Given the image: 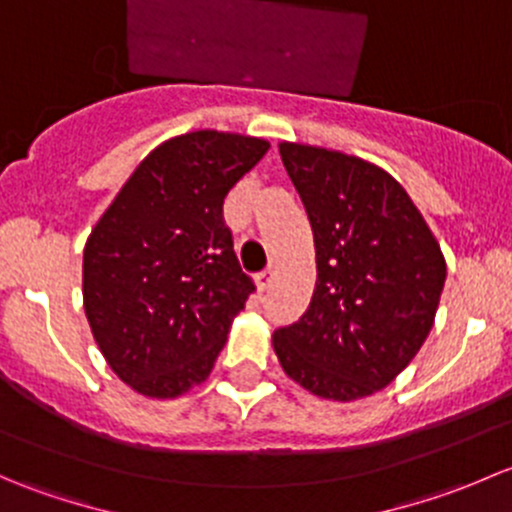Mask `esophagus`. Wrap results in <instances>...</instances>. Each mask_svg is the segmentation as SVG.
<instances>
[{
	"label": "esophagus",
	"instance_id": "1",
	"mask_svg": "<svg viewBox=\"0 0 512 512\" xmlns=\"http://www.w3.org/2000/svg\"><path fill=\"white\" fill-rule=\"evenodd\" d=\"M272 280H275V270H272V267H267L265 272H260V275H257V289H260V292H265V289L272 285Z\"/></svg>",
	"mask_w": 512,
	"mask_h": 512
}]
</instances>
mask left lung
Instances as JSON below:
<instances>
[{"instance_id": "1", "label": "left lung", "mask_w": 512, "mask_h": 512, "mask_svg": "<svg viewBox=\"0 0 512 512\" xmlns=\"http://www.w3.org/2000/svg\"><path fill=\"white\" fill-rule=\"evenodd\" d=\"M317 250L312 302L272 334L282 369L309 394L356 401L389 386L426 342L446 257L399 180L379 165L280 143Z\"/></svg>"}]
</instances>
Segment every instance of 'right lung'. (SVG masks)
I'll return each instance as SVG.
<instances>
[{
	"instance_id": "obj_1",
	"label": "right lung",
	"mask_w": 512,
	"mask_h": 512,
	"mask_svg": "<svg viewBox=\"0 0 512 512\" xmlns=\"http://www.w3.org/2000/svg\"><path fill=\"white\" fill-rule=\"evenodd\" d=\"M265 138L190 131L141 160L84 247V309L113 374L148 399L203 384L255 292L232 250L225 195Z\"/></svg>"
}]
</instances>
